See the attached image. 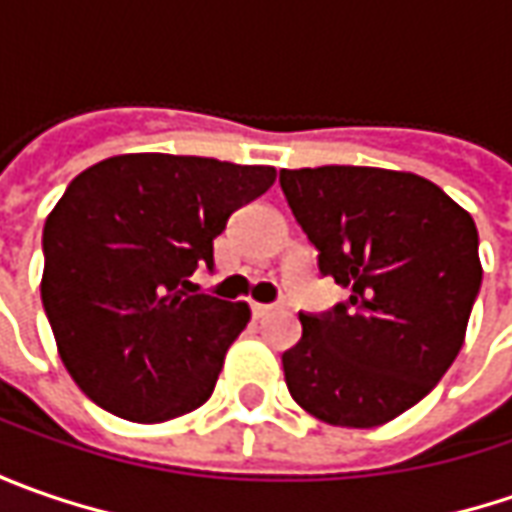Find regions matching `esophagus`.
<instances>
[{
    "instance_id": "esophagus-1",
    "label": "esophagus",
    "mask_w": 512,
    "mask_h": 512,
    "mask_svg": "<svg viewBox=\"0 0 512 512\" xmlns=\"http://www.w3.org/2000/svg\"><path fill=\"white\" fill-rule=\"evenodd\" d=\"M250 310H253V316H256V319H262V316H267V313H273V310H276V305H262V302H253V305H250Z\"/></svg>"
}]
</instances>
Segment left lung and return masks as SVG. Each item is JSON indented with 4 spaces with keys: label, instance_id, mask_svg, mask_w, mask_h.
I'll return each instance as SVG.
<instances>
[{
    "label": "left lung",
    "instance_id": "left-lung-1",
    "mask_svg": "<svg viewBox=\"0 0 512 512\" xmlns=\"http://www.w3.org/2000/svg\"><path fill=\"white\" fill-rule=\"evenodd\" d=\"M316 267L350 296L299 313L282 353L296 404L327 424L376 427L422 402L459 356L482 287L470 213L416 173L382 168L279 170Z\"/></svg>",
    "mask_w": 512,
    "mask_h": 512
}]
</instances>
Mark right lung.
I'll list each match as a JSON object with an SVG mask.
<instances>
[{"label":"right lung","instance_id":"right-lung-1","mask_svg":"<svg viewBox=\"0 0 512 512\" xmlns=\"http://www.w3.org/2000/svg\"><path fill=\"white\" fill-rule=\"evenodd\" d=\"M276 182L265 165L125 153L82 170L45 222L42 305L70 379L130 422L210 399L245 302L196 290L233 210Z\"/></svg>","mask_w":512,"mask_h":512}]
</instances>
